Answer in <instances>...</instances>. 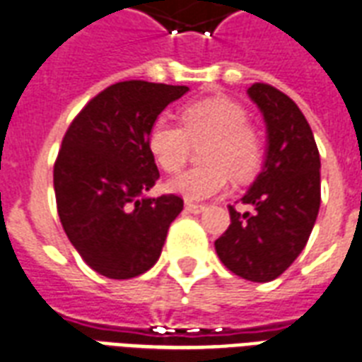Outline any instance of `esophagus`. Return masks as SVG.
Masks as SVG:
<instances>
[{"instance_id": "obj_1", "label": "esophagus", "mask_w": 362, "mask_h": 362, "mask_svg": "<svg viewBox=\"0 0 362 362\" xmlns=\"http://www.w3.org/2000/svg\"><path fill=\"white\" fill-rule=\"evenodd\" d=\"M205 205H195V203H186V211L192 212V214H199V212L205 211Z\"/></svg>"}]
</instances>
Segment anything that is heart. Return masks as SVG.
I'll return each mask as SVG.
<instances>
[{"instance_id":"b5f03b06","label":"heart","mask_w":362,"mask_h":362,"mask_svg":"<svg viewBox=\"0 0 362 362\" xmlns=\"http://www.w3.org/2000/svg\"><path fill=\"white\" fill-rule=\"evenodd\" d=\"M245 106L230 98H205L182 107L180 125L159 117L151 123L146 144L165 173L184 167L193 144H203L201 161L206 165L187 169L167 184L173 193L187 201H205L222 193L230 173L247 180L264 161V136L248 123Z\"/></svg>"}]
</instances>
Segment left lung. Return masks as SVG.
I'll list each match as a JSON object with an SVG mask.
<instances>
[{
	"label": "left lung",
	"mask_w": 362,
	"mask_h": 362,
	"mask_svg": "<svg viewBox=\"0 0 362 362\" xmlns=\"http://www.w3.org/2000/svg\"><path fill=\"white\" fill-rule=\"evenodd\" d=\"M267 129L266 161L243 203L230 205V228L218 237V258L230 272L255 283L279 277L302 252L321 205V157L296 102L267 83L248 87Z\"/></svg>",
	"instance_id": "8db88e82"
}]
</instances>
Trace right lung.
Listing matches in <instances>:
<instances>
[{"label":"right lung","instance_id":"right-lung-1","mask_svg":"<svg viewBox=\"0 0 362 362\" xmlns=\"http://www.w3.org/2000/svg\"><path fill=\"white\" fill-rule=\"evenodd\" d=\"M186 85L132 79L110 85L71 121L54 161V195L66 235L87 266L131 279L161 256L178 195L146 197L159 178L146 138Z\"/></svg>","mask_w":362,"mask_h":362}]
</instances>
